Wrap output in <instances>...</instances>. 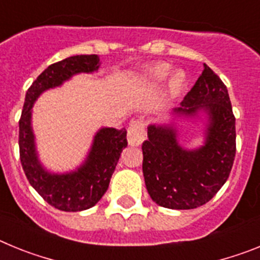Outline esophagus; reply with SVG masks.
<instances>
[{"instance_id": "1", "label": "esophagus", "mask_w": 260, "mask_h": 260, "mask_svg": "<svg viewBox=\"0 0 260 260\" xmlns=\"http://www.w3.org/2000/svg\"><path fill=\"white\" fill-rule=\"evenodd\" d=\"M146 138L144 125L141 121L132 122L127 128V142L130 146H141Z\"/></svg>"}]
</instances>
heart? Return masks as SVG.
Masks as SVG:
<instances>
[{
	"label": "heart",
	"instance_id": "obj_1",
	"mask_svg": "<svg viewBox=\"0 0 260 260\" xmlns=\"http://www.w3.org/2000/svg\"><path fill=\"white\" fill-rule=\"evenodd\" d=\"M168 71H169V66L164 65H157L155 69H153V77L155 78H164L165 75L168 74ZM183 82H185V75L183 73L178 71V73H174V75L172 77V87L174 89H178L182 87Z\"/></svg>",
	"mask_w": 260,
	"mask_h": 260
}]
</instances>
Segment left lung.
Listing matches in <instances>:
<instances>
[{
  "instance_id": "1",
  "label": "left lung",
  "mask_w": 260,
  "mask_h": 260,
  "mask_svg": "<svg viewBox=\"0 0 260 260\" xmlns=\"http://www.w3.org/2000/svg\"><path fill=\"white\" fill-rule=\"evenodd\" d=\"M199 109L207 112L210 123L206 144L198 150H183L171 126H148V139L142 144L144 182L152 201L161 207H201L231 174L236 156V117L226 86L206 63L174 112L194 116Z\"/></svg>"
}]
</instances>
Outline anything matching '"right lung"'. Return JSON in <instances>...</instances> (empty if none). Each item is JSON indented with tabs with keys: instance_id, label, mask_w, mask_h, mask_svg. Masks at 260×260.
<instances>
[{
	"instance_id": "add662e5",
	"label": "right lung",
	"mask_w": 260,
	"mask_h": 260,
	"mask_svg": "<svg viewBox=\"0 0 260 260\" xmlns=\"http://www.w3.org/2000/svg\"><path fill=\"white\" fill-rule=\"evenodd\" d=\"M96 54L73 56L48 66L26 93L19 119V156L23 171L31 186L45 202L57 210L78 212L93 207L108 190L122 150L127 146L126 128H102L95 135L86 162L75 172L50 174L39 162L31 128V109L41 92L53 88L78 73L99 69Z\"/></svg>"
}]
</instances>
